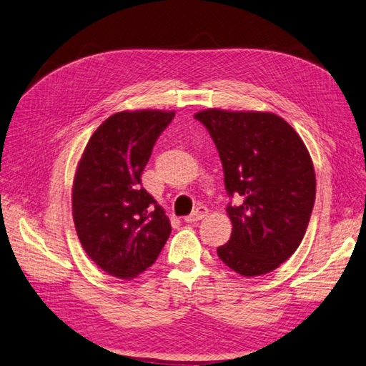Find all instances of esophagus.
<instances>
[{
    "mask_svg": "<svg viewBox=\"0 0 366 366\" xmlns=\"http://www.w3.org/2000/svg\"><path fill=\"white\" fill-rule=\"evenodd\" d=\"M207 214H209V211H207V207L204 206H199L197 209L191 214L184 217V222L186 223H194V222H199V220H203L204 217H207Z\"/></svg>",
    "mask_w": 366,
    "mask_h": 366,
    "instance_id": "1",
    "label": "esophagus"
}]
</instances>
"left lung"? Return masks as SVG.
Returning a JSON list of instances; mask_svg holds the SVG:
<instances>
[{
    "label": "left lung",
    "instance_id": "obj_1",
    "mask_svg": "<svg viewBox=\"0 0 366 366\" xmlns=\"http://www.w3.org/2000/svg\"><path fill=\"white\" fill-rule=\"evenodd\" d=\"M194 117L217 146L226 191L242 200L226 207L232 234L217 254L244 277L277 269L299 248L315 200L303 140L272 112L203 109Z\"/></svg>",
    "mask_w": 366,
    "mask_h": 366
}]
</instances>
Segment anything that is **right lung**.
<instances>
[{
  "label": "right lung",
  "instance_id": "1",
  "mask_svg": "<svg viewBox=\"0 0 366 366\" xmlns=\"http://www.w3.org/2000/svg\"><path fill=\"white\" fill-rule=\"evenodd\" d=\"M175 111L138 109L98 126L76 164L75 231L91 260L112 277L132 280L157 260L171 234L163 207L142 187V174Z\"/></svg>",
  "mask_w": 366,
  "mask_h": 366
}]
</instances>
